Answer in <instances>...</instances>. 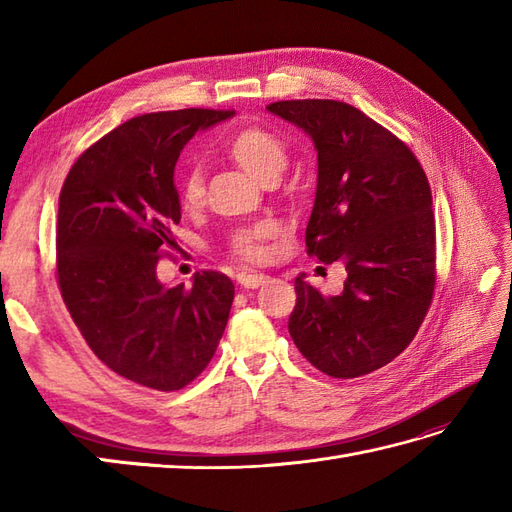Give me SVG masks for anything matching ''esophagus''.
Here are the masks:
<instances>
[{"label":"esophagus","mask_w":512,"mask_h":512,"mask_svg":"<svg viewBox=\"0 0 512 512\" xmlns=\"http://www.w3.org/2000/svg\"><path fill=\"white\" fill-rule=\"evenodd\" d=\"M237 279H239V284H242L244 288H253L255 290L259 286H264L270 277L264 275V273H242Z\"/></svg>","instance_id":"esophagus-1"}]
</instances>
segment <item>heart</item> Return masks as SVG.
<instances>
[{"label": "heart", "instance_id": "1", "mask_svg": "<svg viewBox=\"0 0 512 512\" xmlns=\"http://www.w3.org/2000/svg\"><path fill=\"white\" fill-rule=\"evenodd\" d=\"M226 156L259 182H275L288 165V147L277 134L264 127L250 125L237 129L226 138ZM182 200L187 206H200L204 200V180L200 169H191L182 182ZM270 235V226H257L233 239V250L246 259L264 255L262 242Z\"/></svg>", "mask_w": 512, "mask_h": 512}]
</instances>
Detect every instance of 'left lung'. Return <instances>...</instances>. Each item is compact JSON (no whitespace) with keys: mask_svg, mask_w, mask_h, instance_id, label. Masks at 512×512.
<instances>
[{"mask_svg":"<svg viewBox=\"0 0 512 512\" xmlns=\"http://www.w3.org/2000/svg\"><path fill=\"white\" fill-rule=\"evenodd\" d=\"M268 112L297 125L317 149V193L308 253L341 262L347 279L325 297L295 279L288 332L299 352L334 378H356L394 361L413 341L436 284V222L418 158L356 107L279 101Z\"/></svg>","mask_w":512,"mask_h":512,"instance_id":"8db88e82","label":"left lung"}]
</instances>
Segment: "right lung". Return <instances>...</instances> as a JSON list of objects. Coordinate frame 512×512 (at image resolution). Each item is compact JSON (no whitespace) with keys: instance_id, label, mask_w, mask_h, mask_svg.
Masks as SVG:
<instances>
[{"instance_id":"right-lung-1","label":"right lung","mask_w":512,"mask_h":512,"mask_svg":"<svg viewBox=\"0 0 512 512\" xmlns=\"http://www.w3.org/2000/svg\"><path fill=\"white\" fill-rule=\"evenodd\" d=\"M233 114L132 118L83 151L59 195L57 279L70 317L112 372L149 389H182L200 376L233 306V281L215 270L195 273L191 286L156 275L162 250L178 246L180 151Z\"/></svg>"}]
</instances>
